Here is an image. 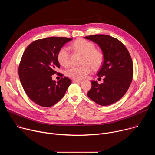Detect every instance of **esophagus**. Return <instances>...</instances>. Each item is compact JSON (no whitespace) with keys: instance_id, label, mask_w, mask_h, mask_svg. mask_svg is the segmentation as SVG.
Wrapping results in <instances>:
<instances>
[{"instance_id":"obj_1","label":"esophagus","mask_w":155,"mask_h":155,"mask_svg":"<svg viewBox=\"0 0 155 155\" xmlns=\"http://www.w3.org/2000/svg\"><path fill=\"white\" fill-rule=\"evenodd\" d=\"M83 81L82 80H73V82L77 83H81Z\"/></svg>"}]
</instances>
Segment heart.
<instances>
[{
    "instance_id": "heart-1",
    "label": "heart",
    "mask_w": 155,
    "mask_h": 155,
    "mask_svg": "<svg viewBox=\"0 0 155 155\" xmlns=\"http://www.w3.org/2000/svg\"><path fill=\"white\" fill-rule=\"evenodd\" d=\"M74 50L83 54L82 64L80 67H72L66 71V75L74 80L83 79L91 72L93 67L98 69L102 65L104 56L103 53L95 48L94 43L83 38H78L72 43ZM58 62L64 67H68L70 64V51L67 47H62L57 54Z\"/></svg>"
}]
</instances>
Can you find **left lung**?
I'll use <instances>...</instances> for the list:
<instances>
[{"label": "left lung", "instance_id": "8db88e82", "mask_svg": "<svg viewBox=\"0 0 155 155\" xmlns=\"http://www.w3.org/2000/svg\"><path fill=\"white\" fill-rule=\"evenodd\" d=\"M98 44L104 61L97 76L104 77L99 84L91 81L88 97L100 105L106 106L119 101L127 92L133 77V64L130 55L119 40L108 35L97 34L84 37Z\"/></svg>", "mask_w": 155, "mask_h": 155}]
</instances>
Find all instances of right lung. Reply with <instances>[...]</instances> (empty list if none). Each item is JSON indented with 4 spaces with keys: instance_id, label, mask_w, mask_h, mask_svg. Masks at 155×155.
<instances>
[{
    "instance_id": "right-lung-1",
    "label": "right lung",
    "mask_w": 155,
    "mask_h": 155,
    "mask_svg": "<svg viewBox=\"0 0 155 155\" xmlns=\"http://www.w3.org/2000/svg\"><path fill=\"white\" fill-rule=\"evenodd\" d=\"M72 38L51 37L32 42L22 56L18 74L23 89L33 102L43 107H50L64 96L72 81L62 77L56 82L52 75L60 68L57 60L59 50ZM61 76L62 74L59 73Z\"/></svg>"
}]
</instances>
